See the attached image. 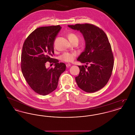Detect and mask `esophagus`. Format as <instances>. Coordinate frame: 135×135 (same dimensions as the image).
I'll return each instance as SVG.
<instances>
[{
	"mask_svg": "<svg viewBox=\"0 0 135 135\" xmlns=\"http://www.w3.org/2000/svg\"><path fill=\"white\" fill-rule=\"evenodd\" d=\"M70 66L71 64H70V63H68V64H66V67H67V68H68V67H70Z\"/></svg>",
	"mask_w": 135,
	"mask_h": 135,
	"instance_id": "esophagus-1",
	"label": "esophagus"
}]
</instances>
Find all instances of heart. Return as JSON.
I'll return each instance as SVG.
<instances>
[{"label":"heart","instance_id":"obj_1","mask_svg":"<svg viewBox=\"0 0 135 135\" xmlns=\"http://www.w3.org/2000/svg\"><path fill=\"white\" fill-rule=\"evenodd\" d=\"M68 38L70 42L74 40H75V39L78 40V37H77V36L73 33H69L68 34ZM76 56V52H65L60 56V59L61 61H64V62H71L74 60Z\"/></svg>","mask_w":135,"mask_h":135}]
</instances>
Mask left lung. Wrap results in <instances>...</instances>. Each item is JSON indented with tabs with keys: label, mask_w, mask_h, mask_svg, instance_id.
Instances as JSON below:
<instances>
[{
	"label": "left lung",
	"mask_w": 135,
	"mask_h": 135,
	"mask_svg": "<svg viewBox=\"0 0 135 135\" xmlns=\"http://www.w3.org/2000/svg\"><path fill=\"white\" fill-rule=\"evenodd\" d=\"M68 26L83 34L85 47L77 60L90 65L89 67L78 66L80 71L75 77L76 82L84 91H97L107 84L113 68L114 58L108 38L102 29L93 24Z\"/></svg>",
	"instance_id": "1"
}]
</instances>
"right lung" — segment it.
<instances>
[{"mask_svg":"<svg viewBox=\"0 0 135 135\" xmlns=\"http://www.w3.org/2000/svg\"><path fill=\"white\" fill-rule=\"evenodd\" d=\"M62 27L60 25L37 28L28 36L23 44L21 55V69L30 88L35 92L45 96L56 89L66 65L51 58L54 54L55 38ZM47 61L55 67L46 69Z\"/></svg>","mask_w":135,"mask_h":135,"instance_id":"obj_1","label":"right lung"}]
</instances>
